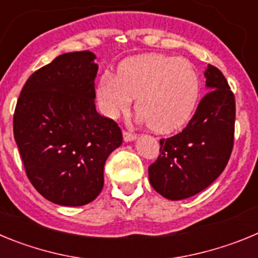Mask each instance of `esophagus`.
<instances>
[{
	"label": "esophagus",
	"mask_w": 258,
	"mask_h": 258,
	"mask_svg": "<svg viewBox=\"0 0 258 258\" xmlns=\"http://www.w3.org/2000/svg\"><path fill=\"white\" fill-rule=\"evenodd\" d=\"M122 138H124L125 142H132V141L136 140L137 137H136V134L131 133V132L124 131V132H122Z\"/></svg>",
	"instance_id": "obj_1"
}]
</instances>
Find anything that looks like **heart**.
Listing matches in <instances>:
<instances>
[{
  "instance_id": "heart-1",
  "label": "heart",
  "mask_w": 258,
  "mask_h": 258,
  "mask_svg": "<svg viewBox=\"0 0 258 258\" xmlns=\"http://www.w3.org/2000/svg\"><path fill=\"white\" fill-rule=\"evenodd\" d=\"M200 80L188 60L149 54L127 59L117 75L104 72L95 89L101 112L116 118L131 108L156 133H170L183 126L195 111Z\"/></svg>"
}]
</instances>
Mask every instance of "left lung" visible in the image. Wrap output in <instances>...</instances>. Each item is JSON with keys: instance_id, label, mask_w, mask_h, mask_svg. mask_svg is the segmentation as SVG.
Returning a JSON list of instances; mask_svg holds the SVG:
<instances>
[{"instance_id": "1", "label": "left lung", "mask_w": 258, "mask_h": 258, "mask_svg": "<svg viewBox=\"0 0 258 258\" xmlns=\"http://www.w3.org/2000/svg\"><path fill=\"white\" fill-rule=\"evenodd\" d=\"M208 93L181 133L160 140V155L149 166L155 191L169 200L194 197L223 172L234 146L235 98L218 68L208 64Z\"/></svg>"}]
</instances>
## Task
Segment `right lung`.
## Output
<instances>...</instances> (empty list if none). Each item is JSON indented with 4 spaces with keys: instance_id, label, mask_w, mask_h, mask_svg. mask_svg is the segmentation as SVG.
Listing matches in <instances>:
<instances>
[{
    "instance_id": "right-lung-1",
    "label": "right lung",
    "mask_w": 258,
    "mask_h": 258,
    "mask_svg": "<svg viewBox=\"0 0 258 258\" xmlns=\"http://www.w3.org/2000/svg\"><path fill=\"white\" fill-rule=\"evenodd\" d=\"M92 51L66 52L27 80L14 113V138L31 183L49 202L80 207L103 188L107 157L121 129L95 109Z\"/></svg>"
}]
</instances>
